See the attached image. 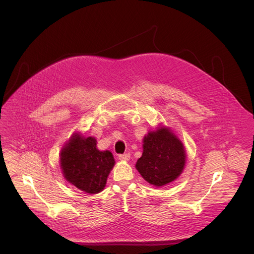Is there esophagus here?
Here are the masks:
<instances>
[{"instance_id": "1", "label": "esophagus", "mask_w": 254, "mask_h": 254, "mask_svg": "<svg viewBox=\"0 0 254 254\" xmlns=\"http://www.w3.org/2000/svg\"><path fill=\"white\" fill-rule=\"evenodd\" d=\"M129 153H124V154H119L118 155V158L120 159V161H128L129 159Z\"/></svg>"}]
</instances>
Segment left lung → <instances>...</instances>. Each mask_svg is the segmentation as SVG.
<instances>
[{
    "instance_id": "left-lung-1",
    "label": "left lung",
    "mask_w": 254,
    "mask_h": 254,
    "mask_svg": "<svg viewBox=\"0 0 254 254\" xmlns=\"http://www.w3.org/2000/svg\"><path fill=\"white\" fill-rule=\"evenodd\" d=\"M143 141V154L136 164L141 176L154 186L178 178L186 158L181 141L167 127L148 132Z\"/></svg>"
}]
</instances>
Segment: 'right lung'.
Returning a JSON list of instances; mask_svg holds the SVG:
<instances>
[{"mask_svg":"<svg viewBox=\"0 0 254 254\" xmlns=\"http://www.w3.org/2000/svg\"><path fill=\"white\" fill-rule=\"evenodd\" d=\"M114 164L112 153L98 150L97 141L92 137L83 138L76 134L61 152L64 178L87 193H98L104 190Z\"/></svg>","mask_w":254,"mask_h":254,"instance_id":"right-lung-1","label":"right lung"}]
</instances>
